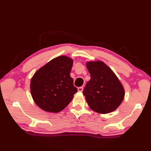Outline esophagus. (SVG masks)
I'll return each mask as SVG.
<instances>
[{
  "label": "esophagus",
  "instance_id": "34e87169",
  "mask_svg": "<svg viewBox=\"0 0 151 151\" xmlns=\"http://www.w3.org/2000/svg\"><path fill=\"white\" fill-rule=\"evenodd\" d=\"M78 91L82 92L83 91V87H79V88H78Z\"/></svg>",
  "mask_w": 151,
  "mask_h": 151
}]
</instances>
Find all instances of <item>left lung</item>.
I'll use <instances>...</instances> for the list:
<instances>
[{
  "instance_id": "obj_1",
  "label": "left lung",
  "mask_w": 151,
  "mask_h": 151,
  "mask_svg": "<svg viewBox=\"0 0 151 151\" xmlns=\"http://www.w3.org/2000/svg\"><path fill=\"white\" fill-rule=\"evenodd\" d=\"M91 76L83 91L91 110L99 114H109L119 106L124 97V89L110 67L101 61L88 62Z\"/></svg>"
}]
</instances>
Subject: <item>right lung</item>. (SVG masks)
Returning a JSON list of instances; mask_svg holds the SVG:
<instances>
[{"instance_id": "1", "label": "right lung", "mask_w": 151, "mask_h": 151, "mask_svg": "<svg viewBox=\"0 0 151 151\" xmlns=\"http://www.w3.org/2000/svg\"><path fill=\"white\" fill-rule=\"evenodd\" d=\"M73 60L60 56L50 60L35 73L30 82L33 100L43 110L58 113L63 110L78 89L70 72Z\"/></svg>"}]
</instances>
